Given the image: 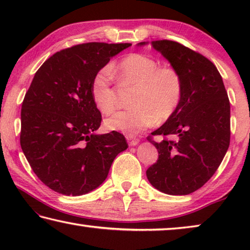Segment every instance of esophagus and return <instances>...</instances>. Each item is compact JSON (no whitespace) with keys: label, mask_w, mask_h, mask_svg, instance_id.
<instances>
[{"label":"esophagus","mask_w":250,"mask_h":250,"mask_svg":"<svg viewBox=\"0 0 250 250\" xmlns=\"http://www.w3.org/2000/svg\"><path fill=\"white\" fill-rule=\"evenodd\" d=\"M126 140H128L129 142V146H137L139 142H140V140H139L138 138L133 137V135H126Z\"/></svg>","instance_id":"1"}]
</instances>
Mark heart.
Returning a JSON list of instances; mask_svg holds the SVG:
<instances>
[{"instance_id":"1","label":"heart","mask_w":250,"mask_h":250,"mask_svg":"<svg viewBox=\"0 0 250 250\" xmlns=\"http://www.w3.org/2000/svg\"><path fill=\"white\" fill-rule=\"evenodd\" d=\"M116 76L122 88L133 87L130 105L104 120V128L134 135L155 124H162L174 115L183 97L184 83L179 70L160 66L153 57L145 54H130L117 65L100 69L91 83V96L100 112L108 115L118 107V89L113 84Z\"/></svg>"}]
</instances>
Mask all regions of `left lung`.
Wrapping results in <instances>:
<instances>
[{
	"label": "left lung",
	"instance_id": "8db88e82",
	"mask_svg": "<svg viewBox=\"0 0 250 250\" xmlns=\"http://www.w3.org/2000/svg\"><path fill=\"white\" fill-rule=\"evenodd\" d=\"M142 42L139 45H146ZM153 48L180 71L184 90L180 107L152 135L158 161L146 177L159 191L188 195L201 188L222 163L230 141V104L221 74L213 62L177 42H151Z\"/></svg>",
	"mask_w": 250,
	"mask_h": 250
}]
</instances>
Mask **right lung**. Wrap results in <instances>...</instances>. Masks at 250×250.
Wrapping results in <instances>:
<instances>
[{"label":"right lung","mask_w":250,"mask_h":250,"mask_svg":"<svg viewBox=\"0 0 250 250\" xmlns=\"http://www.w3.org/2000/svg\"><path fill=\"white\" fill-rule=\"evenodd\" d=\"M130 43H86L50 56L36 71L21 111V146L36 176L62 195H83L107 179L128 147L124 134H96L101 113L95 75Z\"/></svg>","instance_id":"obj_1"}]
</instances>
